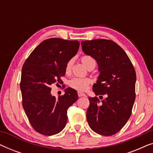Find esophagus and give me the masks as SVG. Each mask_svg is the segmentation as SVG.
<instances>
[{
    "instance_id": "34e87169",
    "label": "esophagus",
    "mask_w": 153,
    "mask_h": 153,
    "mask_svg": "<svg viewBox=\"0 0 153 153\" xmlns=\"http://www.w3.org/2000/svg\"><path fill=\"white\" fill-rule=\"evenodd\" d=\"M78 96L79 97H83V96H85V94L81 93V92H78Z\"/></svg>"
}]
</instances>
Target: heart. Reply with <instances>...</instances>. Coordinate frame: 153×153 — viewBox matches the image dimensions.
<instances>
[{
	"mask_svg": "<svg viewBox=\"0 0 153 153\" xmlns=\"http://www.w3.org/2000/svg\"><path fill=\"white\" fill-rule=\"evenodd\" d=\"M81 61L83 64L88 68L92 65L95 64V60L91 56H83L81 57ZM73 60L70 59L67 62L65 66L66 72H69L71 70L72 67ZM91 80L88 78H81V77H74L69 81V85L72 88H74L79 91H85L88 88Z\"/></svg>",
	"mask_w": 153,
	"mask_h": 153,
	"instance_id": "1",
	"label": "heart"
}]
</instances>
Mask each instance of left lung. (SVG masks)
<instances>
[{"label": "left lung", "instance_id": "obj_1", "mask_svg": "<svg viewBox=\"0 0 153 153\" xmlns=\"http://www.w3.org/2000/svg\"><path fill=\"white\" fill-rule=\"evenodd\" d=\"M81 47L99 67L100 74L93 91L100 95V99L106 96L102 101L97 97H88V123L100 135H114L124 127L131 114L136 97L134 68L124 50L110 39L82 41Z\"/></svg>", "mask_w": 153, "mask_h": 153}]
</instances>
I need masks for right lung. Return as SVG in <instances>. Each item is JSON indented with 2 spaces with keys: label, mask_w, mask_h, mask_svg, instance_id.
<instances>
[{
  "label": "right lung",
  "mask_w": 153,
  "mask_h": 153,
  "mask_svg": "<svg viewBox=\"0 0 153 153\" xmlns=\"http://www.w3.org/2000/svg\"><path fill=\"white\" fill-rule=\"evenodd\" d=\"M79 47L77 40L45 39L33 50L23 65L20 82L22 105L37 132L51 136L65 127L67 111L78 100L77 92L68 88L64 95L56 99L51 95L50 85L61 84L67 62L76 55Z\"/></svg>",
  "instance_id": "obj_1"
}]
</instances>
